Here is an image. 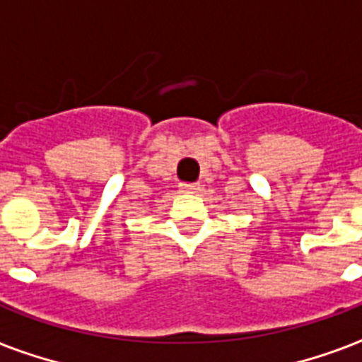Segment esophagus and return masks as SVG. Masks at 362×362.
Listing matches in <instances>:
<instances>
[{"label":"esophagus","mask_w":362,"mask_h":362,"mask_svg":"<svg viewBox=\"0 0 362 362\" xmlns=\"http://www.w3.org/2000/svg\"><path fill=\"white\" fill-rule=\"evenodd\" d=\"M201 187L199 184H187V182H182L180 184V192L182 193H197Z\"/></svg>","instance_id":"1"}]
</instances>
